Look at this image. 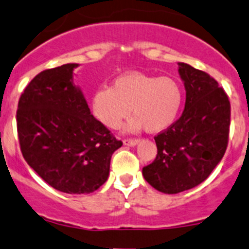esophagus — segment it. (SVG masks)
<instances>
[{
  "mask_svg": "<svg viewBox=\"0 0 249 249\" xmlns=\"http://www.w3.org/2000/svg\"><path fill=\"white\" fill-rule=\"evenodd\" d=\"M140 140L135 139V137H127V139H124V144L126 146H135V144L139 143Z\"/></svg>",
  "mask_w": 249,
  "mask_h": 249,
  "instance_id": "34e87169",
  "label": "esophagus"
}]
</instances>
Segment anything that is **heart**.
<instances>
[{"label": "heart", "instance_id": "obj_1", "mask_svg": "<svg viewBox=\"0 0 249 249\" xmlns=\"http://www.w3.org/2000/svg\"><path fill=\"white\" fill-rule=\"evenodd\" d=\"M182 106V90L174 79L127 73L113 81L112 88H101L91 100L92 113L105 126L118 129L134 113L130 129L142 126L149 132L166 129L175 122Z\"/></svg>", "mask_w": 249, "mask_h": 249}]
</instances>
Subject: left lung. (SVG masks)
I'll return each mask as SVG.
<instances>
[{
    "label": "left lung",
    "instance_id": "8db88e82",
    "mask_svg": "<svg viewBox=\"0 0 249 249\" xmlns=\"http://www.w3.org/2000/svg\"><path fill=\"white\" fill-rule=\"evenodd\" d=\"M186 89L181 117L154 136L157 157L143 166V178L164 194H178L203 182L229 143L231 106L218 81L206 71L178 63Z\"/></svg>",
    "mask_w": 249,
    "mask_h": 249
}]
</instances>
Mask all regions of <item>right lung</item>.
Here are the masks:
<instances>
[{"mask_svg": "<svg viewBox=\"0 0 249 249\" xmlns=\"http://www.w3.org/2000/svg\"><path fill=\"white\" fill-rule=\"evenodd\" d=\"M71 63L38 73L17 109L20 151L26 163L53 189L91 194L107 181L112 154L122 147L90 112L73 84Z\"/></svg>", "mask_w": 249, "mask_h": 249, "instance_id": "add662e5", "label": "right lung"}]
</instances>
